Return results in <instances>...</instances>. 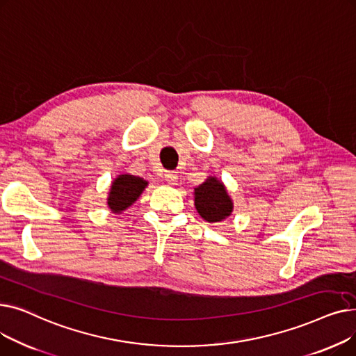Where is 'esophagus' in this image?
<instances>
[{
    "mask_svg": "<svg viewBox=\"0 0 356 356\" xmlns=\"http://www.w3.org/2000/svg\"><path fill=\"white\" fill-rule=\"evenodd\" d=\"M164 179L168 184H176L177 180H179V176L176 172H165L164 173Z\"/></svg>",
    "mask_w": 356,
    "mask_h": 356,
    "instance_id": "1",
    "label": "esophagus"
}]
</instances>
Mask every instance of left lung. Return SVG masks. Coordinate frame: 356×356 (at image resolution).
<instances>
[{"label": "left lung", "mask_w": 356, "mask_h": 356, "mask_svg": "<svg viewBox=\"0 0 356 356\" xmlns=\"http://www.w3.org/2000/svg\"><path fill=\"white\" fill-rule=\"evenodd\" d=\"M195 207L204 220L212 223L227 219L232 213L234 203L223 183L209 176L195 188Z\"/></svg>", "instance_id": "obj_1"}]
</instances>
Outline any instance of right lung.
<instances>
[{
  "label": "right lung",
  "instance_id": "obj_1",
  "mask_svg": "<svg viewBox=\"0 0 356 356\" xmlns=\"http://www.w3.org/2000/svg\"><path fill=\"white\" fill-rule=\"evenodd\" d=\"M147 188V181L138 176L120 175L111 184L108 196V207L114 213H120L133 204L143 191Z\"/></svg>",
  "mask_w": 356,
  "mask_h": 356
}]
</instances>
